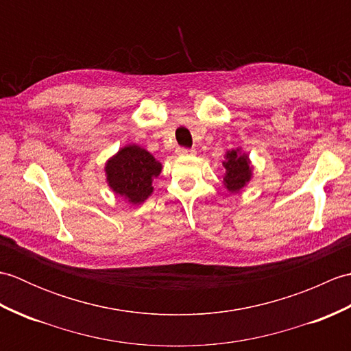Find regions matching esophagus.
Returning <instances> with one entry per match:
<instances>
[{"label":"esophagus","instance_id":"34e87169","mask_svg":"<svg viewBox=\"0 0 351 351\" xmlns=\"http://www.w3.org/2000/svg\"><path fill=\"white\" fill-rule=\"evenodd\" d=\"M178 154L180 155H195L196 151L195 149H189V147H180L178 149Z\"/></svg>","mask_w":351,"mask_h":351}]
</instances>
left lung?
<instances>
[{"label":"left lung","mask_w":351,"mask_h":351,"mask_svg":"<svg viewBox=\"0 0 351 351\" xmlns=\"http://www.w3.org/2000/svg\"><path fill=\"white\" fill-rule=\"evenodd\" d=\"M225 161H223V167H225L226 173L223 176V185L229 193H240L245 185L252 180V162L249 160V155L241 152V147L232 149L225 154Z\"/></svg>","instance_id":"left-lung-1"}]
</instances>
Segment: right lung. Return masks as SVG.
<instances>
[{"label": "right lung", "instance_id": "right-lung-1", "mask_svg": "<svg viewBox=\"0 0 351 351\" xmlns=\"http://www.w3.org/2000/svg\"><path fill=\"white\" fill-rule=\"evenodd\" d=\"M161 162L138 145L121 147L106 162L108 187L126 202L140 205L152 195V181L161 173Z\"/></svg>", "mask_w": 351, "mask_h": 351}]
</instances>
